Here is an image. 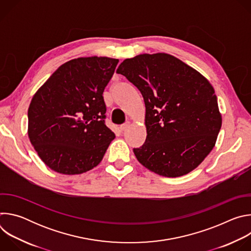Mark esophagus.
Here are the masks:
<instances>
[{"label":"esophagus","mask_w":251,"mask_h":251,"mask_svg":"<svg viewBox=\"0 0 251 251\" xmlns=\"http://www.w3.org/2000/svg\"><path fill=\"white\" fill-rule=\"evenodd\" d=\"M129 126H130V122H126V123H124L120 126V130L121 131H126L129 128Z\"/></svg>","instance_id":"esophagus-1"}]
</instances>
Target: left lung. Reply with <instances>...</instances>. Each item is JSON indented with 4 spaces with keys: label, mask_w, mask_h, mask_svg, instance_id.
Wrapping results in <instances>:
<instances>
[{
    "label": "left lung",
    "mask_w": 251,
    "mask_h": 251,
    "mask_svg": "<svg viewBox=\"0 0 251 251\" xmlns=\"http://www.w3.org/2000/svg\"><path fill=\"white\" fill-rule=\"evenodd\" d=\"M116 73L141 92L147 137L133 152L150 171L168 177L196 169L216 144L222 127L218 98L200 73L167 53L125 59Z\"/></svg>",
    "instance_id": "1"
}]
</instances>
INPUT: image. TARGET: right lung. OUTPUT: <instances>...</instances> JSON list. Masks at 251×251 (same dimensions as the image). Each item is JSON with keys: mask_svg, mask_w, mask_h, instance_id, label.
Returning a JSON list of instances; mask_svg holds the SVG:
<instances>
[{"mask_svg": "<svg viewBox=\"0 0 251 251\" xmlns=\"http://www.w3.org/2000/svg\"><path fill=\"white\" fill-rule=\"evenodd\" d=\"M118 59L79 57L60 65L33 95L28 138L43 162L64 175L96 167L115 134L105 125L103 91Z\"/></svg>", "mask_w": 251, "mask_h": 251, "instance_id": "1", "label": "right lung"}]
</instances>
